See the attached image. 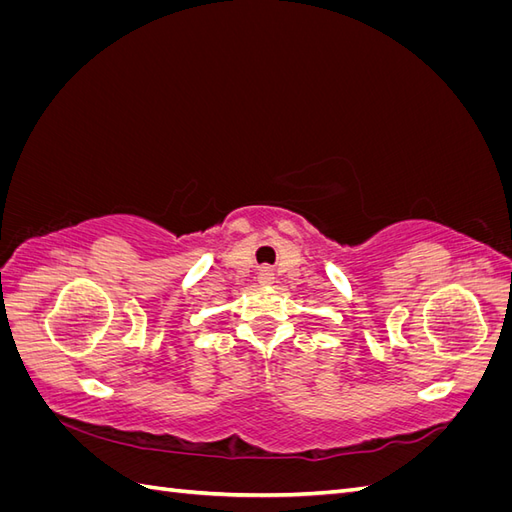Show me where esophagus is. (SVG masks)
Here are the masks:
<instances>
[{"label": "esophagus", "mask_w": 512, "mask_h": 512, "mask_svg": "<svg viewBox=\"0 0 512 512\" xmlns=\"http://www.w3.org/2000/svg\"><path fill=\"white\" fill-rule=\"evenodd\" d=\"M258 280H260V284H271L273 282V273L269 269H260Z\"/></svg>", "instance_id": "obj_1"}]
</instances>
